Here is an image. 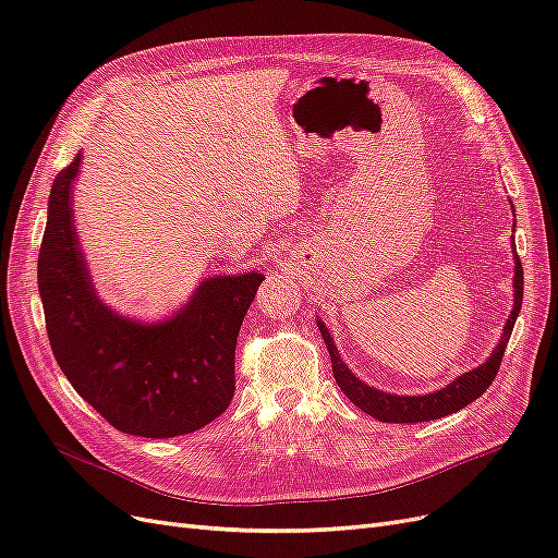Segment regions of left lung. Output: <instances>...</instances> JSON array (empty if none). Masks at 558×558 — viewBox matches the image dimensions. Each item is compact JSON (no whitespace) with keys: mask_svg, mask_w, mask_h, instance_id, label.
<instances>
[{"mask_svg":"<svg viewBox=\"0 0 558 558\" xmlns=\"http://www.w3.org/2000/svg\"><path fill=\"white\" fill-rule=\"evenodd\" d=\"M521 298H523V269H521V260H519L517 248H514V310L508 318V324H505L502 337H500L498 347L494 349L492 359L482 363L480 367L470 369V373L456 377L449 386L440 388V391L426 393V396H393V393H384V391H377V388H373V386H367L342 363L340 351H337V347L332 344V337H330L328 328L320 324V320H318V330H320V335H324V342L330 351L335 381L342 388L344 396L353 404H356V408H361L369 416L384 421V424H418V421H433V418H440V416L463 410L465 404L475 402L486 391V388L494 384L500 361L505 356V347H508V342H510L514 320L521 310Z\"/></svg>","mask_w":558,"mask_h":558,"instance_id":"1","label":"left lung"}]
</instances>
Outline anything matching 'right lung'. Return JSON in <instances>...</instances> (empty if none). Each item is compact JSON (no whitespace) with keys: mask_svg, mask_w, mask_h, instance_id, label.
Returning <instances> with one entry per match:
<instances>
[{"mask_svg":"<svg viewBox=\"0 0 558 558\" xmlns=\"http://www.w3.org/2000/svg\"><path fill=\"white\" fill-rule=\"evenodd\" d=\"M81 154L56 177L39 248V295L53 356L109 424L128 435L174 437L221 416L234 396V347L258 272L199 283L154 326L118 316L97 298L72 221Z\"/></svg>","mask_w":558,"mask_h":558,"instance_id":"obj_1","label":"right lung"}]
</instances>
